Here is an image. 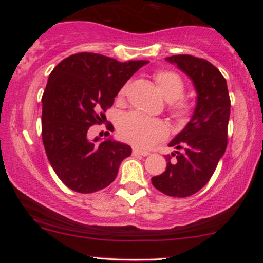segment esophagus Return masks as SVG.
I'll return each instance as SVG.
<instances>
[{
	"label": "esophagus",
	"mask_w": 263,
	"mask_h": 263,
	"mask_svg": "<svg viewBox=\"0 0 263 263\" xmlns=\"http://www.w3.org/2000/svg\"><path fill=\"white\" fill-rule=\"evenodd\" d=\"M132 155H134V156H143V157H146V156L149 155V152H147V151H141V149H138V148H134V151H132Z\"/></svg>",
	"instance_id": "1"
}]
</instances>
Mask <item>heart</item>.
Returning <instances> with one entry per match:
<instances>
[{
	"instance_id": "1",
	"label": "heart",
	"mask_w": 263,
	"mask_h": 263,
	"mask_svg": "<svg viewBox=\"0 0 263 263\" xmlns=\"http://www.w3.org/2000/svg\"><path fill=\"white\" fill-rule=\"evenodd\" d=\"M155 81L165 100L174 101L171 106L173 116L179 120L186 119L192 114L193 104L188 100L179 99L185 90V84L182 78L174 71L159 70L155 74ZM127 86V84L122 86L120 96L125 95ZM117 129L123 141L143 149L152 147L168 134L167 125L161 120L151 119L138 112L125 115L120 120Z\"/></svg>"
}]
</instances>
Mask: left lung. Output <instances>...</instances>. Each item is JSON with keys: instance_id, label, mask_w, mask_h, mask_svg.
I'll return each mask as SVG.
<instances>
[{"instance_id": "8db88e82", "label": "left lung", "mask_w": 263, "mask_h": 263, "mask_svg": "<svg viewBox=\"0 0 263 263\" xmlns=\"http://www.w3.org/2000/svg\"><path fill=\"white\" fill-rule=\"evenodd\" d=\"M193 81L197 105L186 126L170 142L167 168L152 177L156 189L170 197L195 194L209 182L228 146L230 98L222 74L208 60L180 54L165 58Z\"/></svg>"}]
</instances>
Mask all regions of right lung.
Here are the masks:
<instances>
[{
	"label": "right lung",
	"mask_w": 263,
	"mask_h": 263,
	"mask_svg": "<svg viewBox=\"0 0 263 263\" xmlns=\"http://www.w3.org/2000/svg\"><path fill=\"white\" fill-rule=\"evenodd\" d=\"M147 63L78 53L53 69L42 98V140L50 165L68 188L84 194L106 188L131 156L128 144L111 137L90 141L87 131L106 119L121 87Z\"/></svg>",
	"instance_id": "add662e5"
}]
</instances>
